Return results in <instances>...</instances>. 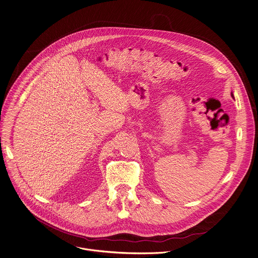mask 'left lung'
Here are the masks:
<instances>
[{
	"instance_id": "8db88e82",
	"label": "left lung",
	"mask_w": 258,
	"mask_h": 258,
	"mask_svg": "<svg viewBox=\"0 0 258 258\" xmlns=\"http://www.w3.org/2000/svg\"><path fill=\"white\" fill-rule=\"evenodd\" d=\"M231 97H232V98H233V94H232V93H231Z\"/></svg>"
}]
</instances>
